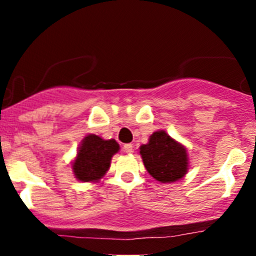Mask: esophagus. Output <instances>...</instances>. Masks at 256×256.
Instances as JSON below:
<instances>
[{
	"instance_id": "1",
	"label": "esophagus",
	"mask_w": 256,
	"mask_h": 256,
	"mask_svg": "<svg viewBox=\"0 0 256 256\" xmlns=\"http://www.w3.org/2000/svg\"><path fill=\"white\" fill-rule=\"evenodd\" d=\"M122 151L125 152V154H132L134 152V146L131 144H124V147H122Z\"/></svg>"
}]
</instances>
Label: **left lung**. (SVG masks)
I'll return each instance as SVG.
<instances>
[{
    "label": "left lung",
    "mask_w": 256,
    "mask_h": 256,
    "mask_svg": "<svg viewBox=\"0 0 256 256\" xmlns=\"http://www.w3.org/2000/svg\"><path fill=\"white\" fill-rule=\"evenodd\" d=\"M140 154L147 172L161 183L180 180L190 168L187 148L164 130L154 131L140 146Z\"/></svg>",
    "instance_id": "obj_1"
}]
</instances>
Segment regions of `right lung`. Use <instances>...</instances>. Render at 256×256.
Wrapping results in <instances>:
<instances>
[{"label": "right lung", "instance_id": "right-lung-1", "mask_svg": "<svg viewBox=\"0 0 256 256\" xmlns=\"http://www.w3.org/2000/svg\"><path fill=\"white\" fill-rule=\"evenodd\" d=\"M118 150L120 146L114 138L104 140L89 134L82 140L72 162L74 176L80 182H99L109 171L112 156Z\"/></svg>", "mask_w": 256, "mask_h": 256}]
</instances>
